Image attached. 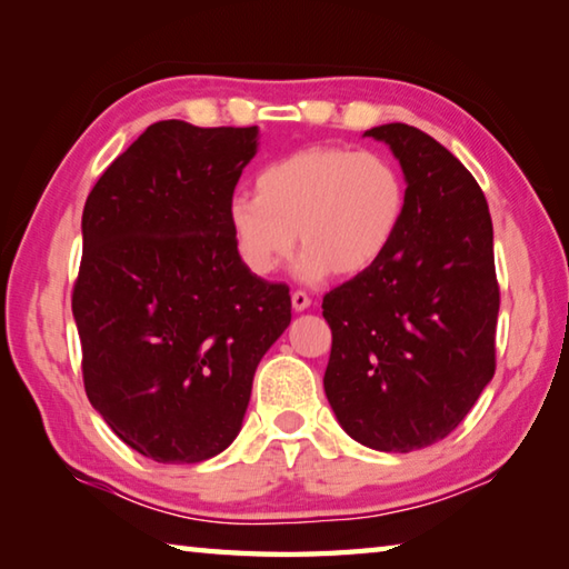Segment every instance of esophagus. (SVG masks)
<instances>
[{"label": "esophagus", "instance_id": "obj_1", "mask_svg": "<svg viewBox=\"0 0 569 569\" xmlns=\"http://www.w3.org/2000/svg\"><path fill=\"white\" fill-rule=\"evenodd\" d=\"M291 303H293V311H306V308L311 306V298H308V293L303 291H296L291 296Z\"/></svg>", "mask_w": 569, "mask_h": 569}]
</instances>
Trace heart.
<instances>
[{
    "mask_svg": "<svg viewBox=\"0 0 569 569\" xmlns=\"http://www.w3.org/2000/svg\"><path fill=\"white\" fill-rule=\"evenodd\" d=\"M407 213V186L387 158L349 148H306L258 172L256 196L238 192L228 203V230L240 261L271 276L296 248L303 283L359 276L377 266Z\"/></svg>",
    "mask_w": 569,
    "mask_h": 569,
    "instance_id": "heart-1",
    "label": "heart"
}]
</instances>
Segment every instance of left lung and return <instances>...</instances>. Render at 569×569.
Segmentation results:
<instances>
[{"label": "left lung", "mask_w": 569, "mask_h": 569, "mask_svg": "<svg viewBox=\"0 0 569 569\" xmlns=\"http://www.w3.org/2000/svg\"><path fill=\"white\" fill-rule=\"evenodd\" d=\"M363 138L399 160L407 213L381 261L323 298V389L351 439L407 455L451 435L495 377V233L485 192L435 138L403 122Z\"/></svg>", "instance_id": "left-lung-1"}]
</instances>
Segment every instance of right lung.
Listing matches in <instances>:
<instances>
[{
	"label": "right lung",
	"mask_w": 569,
	"mask_h": 569,
	"mask_svg": "<svg viewBox=\"0 0 569 569\" xmlns=\"http://www.w3.org/2000/svg\"><path fill=\"white\" fill-rule=\"evenodd\" d=\"M258 128L150 124L82 210L72 316L84 391L124 445L198 465L233 445L291 296L240 261L228 203Z\"/></svg>",
	"instance_id": "obj_1"
}]
</instances>
